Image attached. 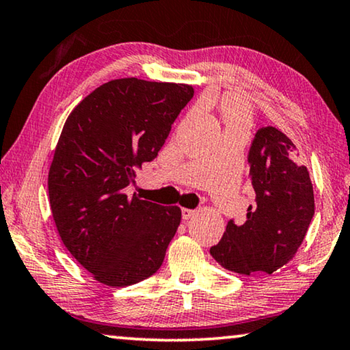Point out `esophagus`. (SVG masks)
Masks as SVG:
<instances>
[{
  "mask_svg": "<svg viewBox=\"0 0 350 350\" xmlns=\"http://www.w3.org/2000/svg\"><path fill=\"white\" fill-rule=\"evenodd\" d=\"M193 214H196V209H189V208H183L181 209V217L185 219V220H187V219H191Z\"/></svg>",
  "mask_w": 350,
  "mask_h": 350,
  "instance_id": "obj_1",
  "label": "esophagus"
}]
</instances>
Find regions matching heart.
<instances>
[{
    "label": "heart",
    "mask_w": 350,
    "mask_h": 350,
    "mask_svg": "<svg viewBox=\"0 0 350 350\" xmlns=\"http://www.w3.org/2000/svg\"><path fill=\"white\" fill-rule=\"evenodd\" d=\"M225 119H227L231 126L243 128L245 125H249L250 112L243 103H239V101H228V103L225 105Z\"/></svg>",
    "instance_id": "b5f03b06"
}]
</instances>
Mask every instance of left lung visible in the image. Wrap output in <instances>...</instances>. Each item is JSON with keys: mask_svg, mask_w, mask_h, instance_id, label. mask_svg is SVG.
Instances as JSON below:
<instances>
[{"mask_svg": "<svg viewBox=\"0 0 350 350\" xmlns=\"http://www.w3.org/2000/svg\"><path fill=\"white\" fill-rule=\"evenodd\" d=\"M247 164L255 202L243 225L228 220L222 239L209 252L236 273H272L291 261L302 244L314 214L313 185L297 147L275 126L258 128Z\"/></svg>", "mask_w": 350, "mask_h": 350, "instance_id": "8db88e82", "label": "left lung"}]
</instances>
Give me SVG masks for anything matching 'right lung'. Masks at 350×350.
Masks as SVG:
<instances>
[{"instance_id": "right-lung-1", "label": "right lung", "mask_w": 350, "mask_h": 350, "mask_svg": "<svg viewBox=\"0 0 350 350\" xmlns=\"http://www.w3.org/2000/svg\"><path fill=\"white\" fill-rule=\"evenodd\" d=\"M192 85L114 79L85 96L64 125L48 193L64 245L107 286H130L163 265L181 211L133 196L136 170L158 157Z\"/></svg>"}]
</instances>
